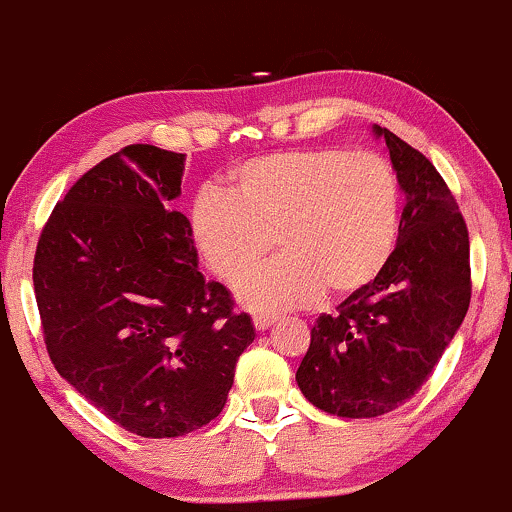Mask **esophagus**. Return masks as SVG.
<instances>
[{
	"mask_svg": "<svg viewBox=\"0 0 512 512\" xmlns=\"http://www.w3.org/2000/svg\"><path fill=\"white\" fill-rule=\"evenodd\" d=\"M275 320H277L275 315H261V313L254 315V325H256V330H266V327L273 325Z\"/></svg>",
	"mask_w": 512,
	"mask_h": 512,
	"instance_id": "esophagus-1",
	"label": "esophagus"
}]
</instances>
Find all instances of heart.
Here are the masks:
<instances>
[{
    "mask_svg": "<svg viewBox=\"0 0 512 512\" xmlns=\"http://www.w3.org/2000/svg\"><path fill=\"white\" fill-rule=\"evenodd\" d=\"M230 194L201 189L192 235L211 273L237 285L275 244L282 254L239 287L254 311L275 313L361 292L394 254L401 187L375 151L292 149L230 173Z\"/></svg>",
    "mask_w": 512,
    "mask_h": 512,
    "instance_id": "heart-1",
    "label": "heart"
}]
</instances>
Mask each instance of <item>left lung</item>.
Wrapping results in <instances>:
<instances>
[{
	"instance_id": "1",
	"label": "left lung",
	"mask_w": 512,
	"mask_h": 512,
	"mask_svg": "<svg viewBox=\"0 0 512 512\" xmlns=\"http://www.w3.org/2000/svg\"><path fill=\"white\" fill-rule=\"evenodd\" d=\"M406 192L399 242L377 280L323 313L296 370L301 394L337 418H377L415 396L470 306V239L432 161L387 128Z\"/></svg>"
}]
</instances>
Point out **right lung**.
Returning a JSON list of instances; mask_svg holds the SVG:
<instances>
[{"label":"right lung","instance_id":"obj_1","mask_svg":"<svg viewBox=\"0 0 512 512\" xmlns=\"http://www.w3.org/2000/svg\"><path fill=\"white\" fill-rule=\"evenodd\" d=\"M185 154L128 144L87 170L37 239L33 285L54 368L123 430L182 437L223 410L256 332L197 270L170 201Z\"/></svg>","mask_w":512,"mask_h":512}]
</instances>
